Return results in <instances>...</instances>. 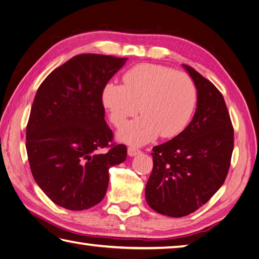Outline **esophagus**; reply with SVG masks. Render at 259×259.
Here are the masks:
<instances>
[{"label":"esophagus","mask_w":259,"mask_h":259,"mask_svg":"<svg viewBox=\"0 0 259 259\" xmlns=\"http://www.w3.org/2000/svg\"><path fill=\"white\" fill-rule=\"evenodd\" d=\"M127 153H128L130 156H135L137 154H140L141 151L139 149H136L135 146H130L127 149Z\"/></svg>","instance_id":"1"}]
</instances>
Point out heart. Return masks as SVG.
<instances>
[{
    "label": "heart",
    "instance_id": "obj_1",
    "mask_svg": "<svg viewBox=\"0 0 259 259\" xmlns=\"http://www.w3.org/2000/svg\"><path fill=\"white\" fill-rule=\"evenodd\" d=\"M102 100L116 127L140 112L141 117L119 131L130 144H144L161 137H173L189 123L197 104V88L186 72L141 63L123 76V86L108 83Z\"/></svg>",
    "mask_w": 259,
    "mask_h": 259
}]
</instances>
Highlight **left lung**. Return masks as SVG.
Segmentation results:
<instances>
[{"label":"left lung","mask_w":259,"mask_h":259,"mask_svg":"<svg viewBox=\"0 0 259 259\" xmlns=\"http://www.w3.org/2000/svg\"><path fill=\"white\" fill-rule=\"evenodd\" d=\"M197 88L196 113L180 134L153 147L146 202L161 214L194 212L223 186L234 150V127L224 96L192 67L183 65Z\"/></svg>","instance_id":"left-lung-1"}]
</instances>
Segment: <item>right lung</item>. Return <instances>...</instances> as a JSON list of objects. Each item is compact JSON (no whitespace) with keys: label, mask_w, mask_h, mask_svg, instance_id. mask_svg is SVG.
<instances>
[{"label":"right lung","mask_w":259,"mask_h":259,"mask_svg":"<svg viewBox=\"0 0 259 259\" xmlns=\"http://www.w3.org/2000/svg\"><path fill=\"white\" fill-rule=\"evenodd\" d=\"M125 62L113 56H75L35 94L26 125L28 160L36 184L62 208L78 211L99 203L108 170L126 160V146L113 143L102 100L105 86Z\"/></svg>","instance_id":"obj_1"}]
</instances>
